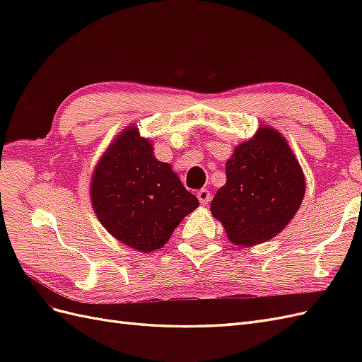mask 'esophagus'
Here are the masks:
<instances>
[{
  "instance_id": "34e87169",
  "label": "esophagus",
  "mask_w": 362,
  "mask_h": 362,
  "mask_svg": "<svg viewBox=\"0 0 362 362\" xmlns=\"http://www.w3.org/2000/svg\"><path fill=\"white\" fill-rule=\"evenodd\" d=\"M196 196H198V199H199V202L202 205H205V204H208V202L211 201V193L208 192L206 189H201L198 193H196Z\"/></svg>"
}]
</instances>
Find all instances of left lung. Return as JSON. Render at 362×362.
<instances>
[{
  "label": "left lung",
  "mask_w": 362,
  "mask_h": 362,
  "mask_svg": "<svg viewBox=\"0 0 362 362\" xmlns=\"http://www.w3.org/2000/svg\"><path fill=\"white\" fill-rule=\"evenodd\" d=\"M305 177L286 139L272 127L235 146L226 161V184L211 201V213L238 246L276 237L298 213Z\"/></svg>",
  "instance_id": "left-lung-1"
}]
</instances>
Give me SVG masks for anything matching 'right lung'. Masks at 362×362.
<instances>
[{
    "mask_svg": "<svg viewBox=\"0 0 362 362\" xmlns=\"http://www.w3.org/2000/svg\"><path fill=\"white\" fill-rule=\"evenodd\" d=\"M90 201L108 233L145 254L168 243L182 218L199 206L170 164L154 157L152 144L134 125L125 128L98 161Z\"/></svg>",
    "mask_w": 362,
    "mask_h": 362,
    "instance_id": "add662e5",
    "label": "right lung"
}]
</instances>
